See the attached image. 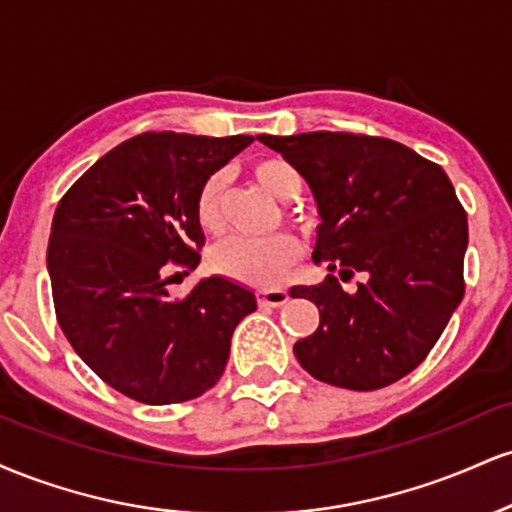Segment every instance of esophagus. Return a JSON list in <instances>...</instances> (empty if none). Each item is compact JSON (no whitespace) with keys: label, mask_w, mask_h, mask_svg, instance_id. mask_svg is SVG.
<instances>
[{"label":"esophagus","mask_w":512,"mask_h":512,"mask_svg":"<svg viewBox=\"0 0 512 512\" xmlns=\"http://www.w3.org/2000/svg\"><path fill=\"white\" fill-rule=\"evenodd\" d=\"M289 301V291L284 289H260L257 291V303L267 305V308H279Z\"/></svg>","instance_id":"1"}]
</instances>
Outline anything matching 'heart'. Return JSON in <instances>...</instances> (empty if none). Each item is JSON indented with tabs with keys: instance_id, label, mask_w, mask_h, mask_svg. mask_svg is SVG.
Returning a JSON list of instances; mask_svg holds the SVG:
<instances>
[{
	"instance_id": "heart-1",
	"label": "heart",
	"mask_w": 512,
	"mask_h": 512,
	"mask_svg": "<svg viewBox=\"0 0 512 512\" xmlns=\"http://www.w3.org/2000/svg\"><path fill=\"white\" fill-rule=\"evenodd\" d=\"M252 178L267 195L279 202H293L303 190V178L291 161L279 156L260 158L250 168ZM226 178L214 173L204 180L197 195V221L207 233H221ZM301 243L291 233H274L262 240L231 238L211 252V267L221 276L250 286H274L289 274L301 257Z\"/></svg>"
}]
</instances>
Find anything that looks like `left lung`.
<instances>
[{"instance_id":"8db88e82","label":"left lung","mask_w":512,"mask_h":512,"mask_svg":"<svg viewBox=\"0 0 512 512\" xmlns=\"http://www.w3.org/2000/svg\"><path fill=\"white\" fill-rule=\"evenodd\" d=\"M313 190V260L337 276L293 286L320 310V327L293 346L298 363L322 383L380 390L428 356L464 296L467 214L438 163L409 146L349 132L260 134Z\"/></svg>"}]
</instances>
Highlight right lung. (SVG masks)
<instances>
[{
    "instance_id": "add662e5",
    "label": "right lung",
    "mask_w": 512,
    "mask_h": 512,
    "mask_svg": "<svg viewBox=\"0 0 512 512\" xmlns=\"http://www.w3.org/2000/svg\"><path fill=\"white\" fill-rule=\"evenodd\" d=\"M252 144L248 134L144 132L81 175L60 199L48 243L57 322L98 378L142 404H178L219 383L255 293L209 276L168 296L170 269L204 245L199 187Z\"/></svg>"
}]
</instances>
